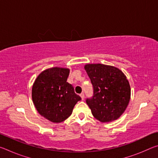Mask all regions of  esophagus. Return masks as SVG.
<instances>
[{
  "instance_id": "1",
  "label": "esophagus",
  "mask_w": 158,
  "mask_h": 158,
  "mask_svg": "<svg viewBox=\"0 0 158 158\" xmlns=\"http://www.w3.org/2000/svg\"><path fill=\"white\" fill-rule=\"evenodd\" d=\"M80 97H81L82 100H84V93H81V94H80Z\"/></svg>"
}]
</instances>
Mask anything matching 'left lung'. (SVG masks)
Instances as JSON below:
<instances>
[{
	"instance_id": "left-lung-1",
	"label": "left lung",
	"mask_w": 158,
	"mask_h": 158,
	"mask_svg": "<svg viewBox=\"0 0 158 158\" xmlns=\"http://www.w3.org/2000/svg\"><path fill=\"white\" fill-rule=\"evenodd\" d=\"M84 69L93 86L91 99L86 103L93 116L102 123L116 121L129 104L131 89L124 73L114 66L86 64Z\"/></svg>"
}]
</instances>
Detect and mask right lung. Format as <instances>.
<instances>
[{
    "instance_id": "add662e5",
    "label": "right lung",
    "mask_w": 158,
    "mask_h": 158,
    "mask_svg": "<svg viewBox=\"0 0 158 158\" xmlns=\"http://www.w3.org/2000/svg\"><path fill=\"white\" fill-rule=\"evenodd\" d=\"M69 69L53 67L42 71L33 83L32 100L37 111L53 123H61L70 116L81 100L73 85L67 82Z\"/></svg>"
}]
</instances>
